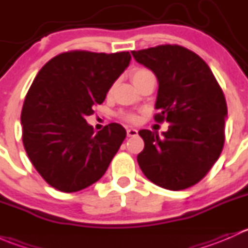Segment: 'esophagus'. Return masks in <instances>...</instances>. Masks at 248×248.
<instances>
[{
    "instance_id": "obj_1",
    "label": "esophagus",
    "mask_w": 248,
    "mask_h": 248,
    "mask_svg": "<svg viewBox=\"0 0 248 248\" xmlns=\"http://www.w3.org/2000/svg\"><path fill=\"white\" fill-rule=\"evenodd\" d=\"M127 136L128 137H136L138 136V131L134 128H128L127 129Z\"/></svg>"
}]
</instances>
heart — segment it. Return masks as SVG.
I'll list each match as a JSON object with an SVG mask.
<instances>
[{
  "label": "heart",
  "instance_id": "heart-1",
  "mask_svg": "<svg viewBox=\"0 0 248 248\" xmlns=\"http://www.w3.org/2000/svg\"><path fill=\"white\" fill-rule=\"evenodd\" d=\"M149 74H152L149 69H145V68L136 69V71L132 72V76H131L132 81H133L134 85H137L140 79H142L144 77L149 76ZM124 119L128 122H137L138 117H137V115H134V114H124Z\"/></svg>",
  "mask_w": 248,
  "mask_h": 248
}]
</instances>
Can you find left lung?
<instances>
[{"instance_id": "8db88e82", "label": "left lung", "mask_w": 248, "mask_h": 248, "mask_svg": "<svg viewBox=\"0 0 248 248\" xmlns=\"http://www.w3.org/2000/svg\"><path fill=\"white\" fill-rule=\"evenodd\" d=\"M138 63L158 80L157 122L166 120L162 137L140 129L145 142L138 164L155 185L171 191L199 182L218 159L224 144L226 98L204 60L180 46L132 51Z\"/></svg>"}]
</instances>
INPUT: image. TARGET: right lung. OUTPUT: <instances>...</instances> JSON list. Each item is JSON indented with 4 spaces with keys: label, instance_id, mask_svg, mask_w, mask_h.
<instances>
[{
    "label": "right lung",
    "instance_id": "1",
    "mask_svg": "<svg viewBox=\"0 0 248 248\" xmlns=\"http://www.w3.org/2000/svg\"><path fill=\"white\" fill-rule=\"evenodd\" d=\"M131 61L128 51H69L38 72L21 111L22 142L30 161L54 188L78 192L98 181L126 138L110 124L94 132L85 117L102 104Z\"/></svg>",
    "mask_w": 248,
    "mask_h": 248
}]
</instances>
